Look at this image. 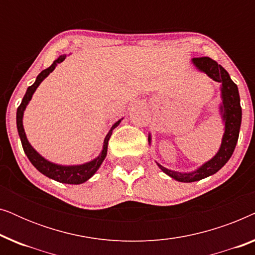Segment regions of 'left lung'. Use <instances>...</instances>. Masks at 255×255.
<instances>
[{
	"label": "left lung",
	"instance_id": "obj_1",
	"mask_svg": "<svg viewBox=\"0 0 255 255\" xmlns=\"http://www.w3.org/2000/svg\"><path fill=\"white\" fill-rule=\"evenodd\" d=\"M191 62L198 71L205 73L214 81L221 83L222 103L219 106V111L224 123V134L222 138L221 147L214 158L193 172H175L156 162L163 173L179 182H195L217 173L233 154L239 138L240 125H242V107H240L238 87L230 78L229 73L221 65L208 57L193 58ZM148 144H151V134H148Z\"/></svg>",
	"mask_w": 255,
	"mask_h": 255
}]
</instances>
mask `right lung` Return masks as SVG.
Returning a JSON list of instances; mask_svg holds the SVG:
<instances>
[{"label": "right lung", "mask_w": 255, "mask_h": 255, "mask_svg": "<svg viewBox=\"0 0 255 255\" xmlns=\"http://www.w3.org/2000/svg\"><path fill=\"white\" fill-rule=\"evenodd\" d=\"M65 59H66V54L60 55L57 60L53 61V64H52L50 67L44 69L43 72H40L39 75L37 76L36 81H34L33 85L30 86L29 88H27L25 95H24L23 100H22V103H20L18 109H17L16 123H17V130H18V134H19L20 141H22L24 152H25V154L27 158H29L31 163H32V165L36 167V168L39 170L41 174H44L45 176L50 177V179L54 180V181H58V182H60V183L80 184V183L86 182L87 180H89L90 177H92L94 174L97 172V169L100 168V166L102 165L103 160L106 159V156H107L108 141H109L111 134H113V130L120 125L121 121L123 120V118L118 122H116V123L111 127L110 131L108 132L106 138H104L103 148L99 154V156H96V158L92 160V161L82 163V165L65 166V165H58V163L51 162V161H48V160L45 159L44 156H41L39 153H38L36 149L32 147V146H31L29 140H27L25 131H24V127H23L24 110H25L26 106L29 104L31 99H32L33 93L36 92L38 86L43 82V80L45 78H47L50 73L54 71V68L57 67V65L64 61Z\"/></svg>", "instance_id": "1"}]
</instances>
